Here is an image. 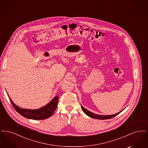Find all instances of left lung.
I'll list each match as a JSON object with an SVG mask.
<instances>
[{"label": "left lung", "mask_w": 148, "mask_h": 148, "mask_svg": "<svg viewBox=\"0 0 148 148\" xmlns=\"http://www.w3.org/2000/svg\"><path fill=\"white\" fill-rule=\"evenodd\" d=\"M81 107H82V109L83 110V111L84 112V113L87 115L88 116L92 118H94V119H99V120H106L108 119H111V118H113L114 117H115V116H116L117 115H118L119 113H121L123 110H122L121 111L119 112V113H116V114H113V115H98V114H94V113H92L91 112L89 111L88 110L86 109L85 108H84L83 106L81 105Z\"/></svg>", "instance_id": "8db88e82"}]
</instances>
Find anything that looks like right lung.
I'll return each mask as SVG.
<instances>
[{
    "instance_id": "1",
    "label": "right lung",
    "mask_w": 148,
    "mask_h": 148,
    "mask_svg": "<svg viewBox=\"0 0 148 148\" xmlns=\"http://www.w3.org/2000/svg\"><path fill=\"white\" fill-rule=\"evenodd\" d=\"M8 97L9 95L8 94ZM9 100L13 106L15 110L24 117L29 119L44 120L50 117L57 108L58 104V96L53 99L48 104L38 109H21L19 106L15 105L12 100L9 97Z\"/></svg>"
}]
</instances>
